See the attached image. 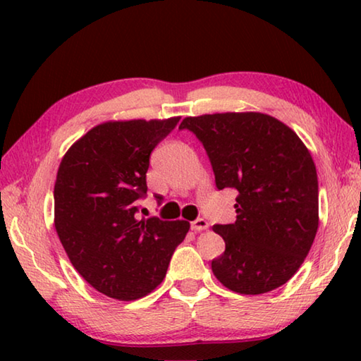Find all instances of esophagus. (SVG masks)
<instances>
[{
    "label": "esophagus",
    "instance_id": "1",
    "mask_svg": "<svg viewBox=\"0 0 361 361\" xmlns=\"http://www.w3.org/2000/svg\"><path fill=\"white\" fill-rule=\"evenodd\" d=\"M191 229L195 232L205 231V229H209V223H207V219H204V218H197L195 221L191 223Z\"/></svg>",
    "mask_w": 361,
    "mask_h": 361
}]
</instances>
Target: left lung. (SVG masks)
I'll return each instance as SVG.
<instances>
[{
    "instance_id": "8db88e82",
    "label": "left lung",
    "mask_w": 361,
    "mask_h": 361,
    "mask_svg": "<svg viewBox=\"0 0 361 361\" xmlns=\"http://www.w3.org/2000/svg\"><path fill=\"white\" fill-rule=\"evenodd\" d=\"M209 154L218 189L232 188L237 219L215 224L226 250L212 271L226 288L261 295L295 276L319 229V180L309 149L283 122L262 113L185 118Z\"/></svg>"
}]
</instances>
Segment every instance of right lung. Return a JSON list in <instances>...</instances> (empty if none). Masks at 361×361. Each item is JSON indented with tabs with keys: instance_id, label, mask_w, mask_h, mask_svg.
Instances as JSON below:
<instances>
[{
	"instance_id": "obj_1",
	"label": "right lung",
	"mask_w": 361,
	"mask_h": 361,
	"mask_svg": "<svg viewBox=\"0 0 361 361\" xmlns=\"http://www.w3.org/2000/svg\"><path fill=\"white\" fill-rule=\"evenodd\" d=\"M180 118L108 121L71 145L54 186V224L73 267L97 291L121 301L162 282L189 223L137 219L149 156ZM161 200V197H157Z\"/></svg>"
}]
</instances>
